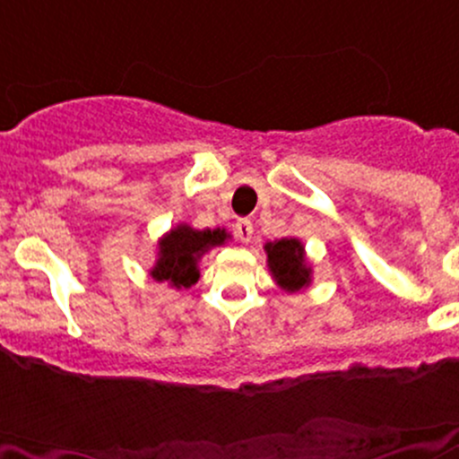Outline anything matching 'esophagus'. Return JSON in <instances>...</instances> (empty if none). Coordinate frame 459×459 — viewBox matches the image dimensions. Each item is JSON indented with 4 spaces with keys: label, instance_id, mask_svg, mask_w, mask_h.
Segmentation results:
<instances>
[{
    "label": "esophagus",
    "instance_id": "1",
    "mask_svg": "<svg viewBox=\"0 0 459 459\" xmlns=\"http://www.w3.org/2000/svg\"><path fill=\"white\" fill-rule=\"evenodd\" d=\"M235 235H238L241 244H248V241L253 239V221L248 218L238 220V224H235Z\"/></svg>",
    "mask_w": 459,
    "mask_h": 459
}]
</instances>
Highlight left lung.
<instances>
[{
  "label": "left lung",
  "instance_id": "1",
  "mask_svg": "<svg viewBox=\"0 0 459 459\" xmlns=\"http://www.w3.org/2000/svg\"><path fill=\"white\" fill-rule=\"evenodd\" d=\"M268 255V268L276 285L285 291H300L311 283V268L305 259V246L296 238L268 241L264 246Z\"/></svg>",
  "mask_w": 459,
  "mask_h": 459
}]
</instances>
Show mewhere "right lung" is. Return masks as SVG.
<instances>
[{"mask_svg": "<svg viewBox=\"0 0 459 459\" xmlns=\"http://www.w3.org/2000/svg\"><path fill=\"white\" fill-rule=\"evenodd\" d=\"M230 235L224 229H191L189 224H178L159 241V259L150 276L159 283H169L176 290L191 287L200 279L198 261L213 246H221Z\"/></svg>", "mask_w": 459, "mask_h": 459, "instance_id": "obj_1", "label": "right lung"}]
</instances>
